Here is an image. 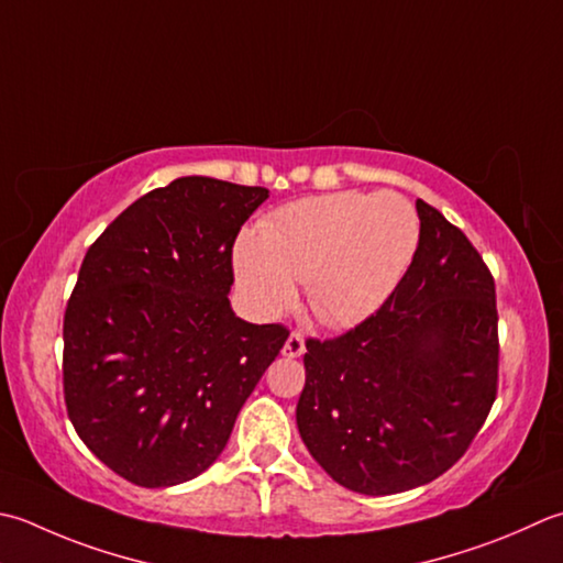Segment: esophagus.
<instances>
[{
  "label": "esophagus",
  "instance_id": "34e87169",
  "mask_svg": "<svg viewBox=\"0 0 563 563\" xmlns=\"http://www.w3.org/2000/svg\"><path fill=\"white\" fill-rule=\"evenodd\" d=\"M302 354H305V339H302V334L292 332V334L288 336V341H285V346H283V356L297 358V356H302Z\"/></svg>",
  "mask_w": 563,
  "mask_h": 563
}]
</instances>
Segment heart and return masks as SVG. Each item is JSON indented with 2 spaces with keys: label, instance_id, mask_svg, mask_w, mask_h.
I'll list each match as a JSON object with an SVG mask.
<instances>
[{
  "label": "heart",
  "instance_id": "obj_1",
  "mask_svg": "<svg viewBox=\"0 0 563 563\" xmlns=\"http://www.w3.org/2000/svg\"><path fill=\"white\" fill-rule=\"evenodd\" d=\"M420 244V217L400 192L344 190L297 200L241 236L239 288L261 314H278L305 283L329 329L354 327L398 288Z\"/></svg>",
  "mask_w": 563,
  "mask_h": 563
}]
</instances>
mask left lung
Returning a JSON list of instances; mask_svg holds the SVG:
<instances>
[{
  "mask_svg": "<svg viewBox=\"0 0 563 563\" xmlns=\"http://www.w3.org/2000/svg\"><path fill=\"white\" fill-rule=\"evenodd\" d=\"M420 244L376 314L307 339L297 429L339 486L393 495L464 456L498 393L495 283L444 214L417 200Z\"/></svg>",
  "mask_w": 563,
  "mask_h": 563,
  "instance_id": "obj_1",
  "label": "left lung"
}]
</instances>
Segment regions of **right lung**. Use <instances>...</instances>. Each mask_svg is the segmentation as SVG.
Wrapping results in <instances>:
<instances>
[{"label": "right lung", "mask_w": 563, "mask_h": 563, "mask_svg": "<svg viewBox=\"0 0 563 563\" xmlns=\"http://www.w3.org/2000/svg\"><path fill=\"white\" fill-rule=\"evenodd\" d=\"M266 187L187 175L126 207L77 275L63 322L68 417L104 466L141 488L192 481L288 329L231 310V249Z\"/></svg>", "instance_id": "right-lung-1"}]
</instances>
